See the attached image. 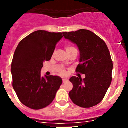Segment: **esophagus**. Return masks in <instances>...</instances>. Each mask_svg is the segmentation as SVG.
Returning a JSON list of instances; mask_svg holds the SVG:
<instances>
[{
	"instance_id": "34e87169",
	"label": "esophagus",
	"mask_w": 128,
	"mask_h": 128,
	"mask_svg": "<svg viewBox=\"0 0 128 128\" xmlns=\"http://www.w3.org/2000/svg\"><path fill=\"white\" fill-rule=\"evenodd\" d=\"M68 79H66V78H64V79H62V82H63V83H65V82H68Z\"/></svg>"
}]
</instances>
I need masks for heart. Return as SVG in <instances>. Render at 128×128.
Here are the masks:
<instances>
[{"instance_id":"b5f03b06","label":"heart","mask_w":128,"mask_h":128,"mask_svg":"<svg viewBox=\"0 0 128 128\" xmlns=\"http://www.w3.org/2000/svg\"><path fill=\"white\" fill-rule=\"evenodd\" d=\"M65 49H66V52H70V51H71L72 50L75 49V48H74L73 46H70V45H66V46H65ZM58 73H59V74L61 75V76H65L66 74V72L64 70V69H60V70H59V72H58Z\"/></svg>"}]
</instances>
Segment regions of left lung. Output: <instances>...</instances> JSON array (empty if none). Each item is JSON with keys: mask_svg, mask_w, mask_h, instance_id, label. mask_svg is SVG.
<instances>
[{"mask_svg": "<svg viewBox=\"0 0 128 128\" xmlns=\"http://www.w3.org/2000/svg\"><path fill=\"white\" fill-rule=\"evenodd\" d=\"M62 34L78 46L80 64L76 72L86 76L83 80L76 76L70 78L73 88L69 96L80 107H93L103 100L112 80L113 63L108 48L102 39L88 30Z\"/></svg>", "mask_w": 128, "mask_h": 128, "instance_id": "1", "label": "left lung"}]
</instances>
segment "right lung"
<instances>
[{
  "label": "right lung",
  "mask_w": 128,
  "mask_h": 128,
  "mask_svg": "<svg viewBox=\"0 0 128 128\" xmlns=\"http://www.w3.org/2000/svg\"><path fill=\"white\" fill-rule=\"evenodd\" d=\"M62 37L61 32L35 31L22 39L15 50L11 64L13 88L22 104L31 109L50 105L62 84L59 76L44 78L40 71Z\"/></svg>",
  "instance_id": "right-lung-1"
}]
</instances>
